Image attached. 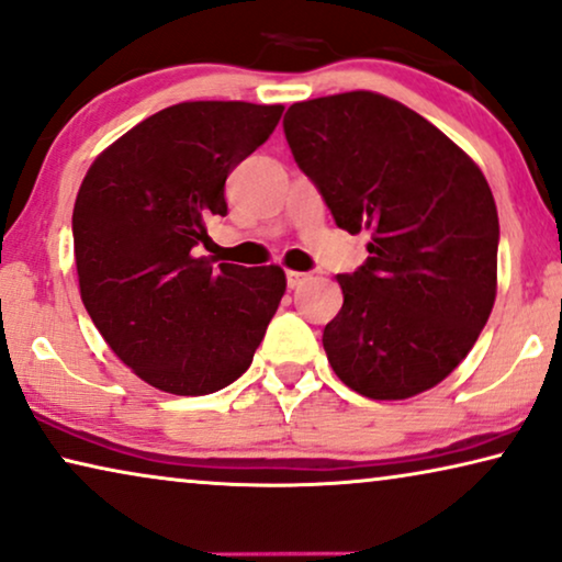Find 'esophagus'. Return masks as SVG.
Returning a JSON list of instances; mask_svg holds the SVG:
<instances>
[{"instance_id": "esophagus-1", "label": "esophagus", "mask_w": 562, "mask_h": 562, "mask_svg": "<svg viewBox=\"0 0 562 562\" xmlns=\"http://www.w3.org/2000/svg\"><path fill=\"white\" fill-rule=\"evenodd\" d=\"M308 279V273H301V271H286V286L289 289H296L301 286Z\"/></svg>"}]
</instances>
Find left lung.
Here are the masks:
<instances>
[{
	"instance_id": "8db88e82",
	"label": "left lung",
	"mask_w": 562,
	"mask_h": 562,
	"mask_svg": "<svg viewBox=\"0 0 562 562\" xmlns=\"http://www.w3.org/2000/svg\"><path fill=\"white\" fill-rule=\"evenodd\" d=\"M283 134L337 227L368 231V261L339 273L322 345L372 401L441 382L474 347L497 296L499 217L479 167L449 136L380 93L294 103Z\"/></svg>"
}]
</instances>
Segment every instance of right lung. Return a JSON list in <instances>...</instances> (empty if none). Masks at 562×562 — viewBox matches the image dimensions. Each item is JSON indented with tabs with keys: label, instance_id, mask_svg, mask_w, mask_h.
I'll list each match as a JSON object with an SVG mask.
<instances>
[{
	"label": "right lung",
	"instance_id": "add662e5",
	"mask_svg": "<svg viewBox=\"0 0 562 562\" xmlns=\"http://www.w3.org/2000/svg\"><path fill=\"white\" fill-rule=\"evenodd\" d=\"M283 105L192 101L154 113L88 169L72 210L80 299L119 360L172 395H207L250 368L286 291L279 266L194 258L225 180Z\"/></svg>",
	"mask_w": 562,
	"mask_h": 562
}]
</instances>
